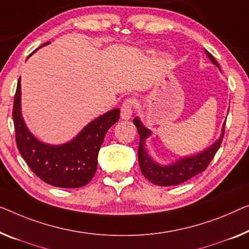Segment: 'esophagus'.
Returning a JSON list of instances; mask_svg holds the SVG:
<instances>
[{
	"mask_svg": "<svg viewBox=\"0 0 249 249\" xmlns=\"http://www.w3.org/2000/svg\"><path fill=\"white\" fill-rule=\"evenodd\" d=\"M135 106V99L129 97L126 98L121 106V116L123 120H129L133 114V108Z\"/></svg>",
	"mask_w": 249,
	"mask_h": 249,
	"instance_id": "34e87169",
	"label": "esophagus"
}]
</instances>
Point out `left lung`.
<instances>
[{
    "label": "left lung",
    "mask_w": 249,
    "mask_h": 249,
    "mask_svg": "<svg viewBox=\"0 0 249 249\" xmlns=\"http://www.w3.org/2000/svg\"><path fill=\"white\" fill-rule=\"evenodd\" d=\"M208 57L210 58V60L213 62L214 65L219 67L216 59L213 58V55L210 53L206 51ZM133 123L135 124L137 127V132L140 134V145L139 151H137V155H139V163H140V169L142 171L143 176L146 178L148 181H151L152 183L161 185V187H170V185H177L184 182L189 179H191L192 177L196 176V174L201 173L202 171L208 168V165L210 164L211 160H213L214 155H216L218 148L220 147L222 137L225 134V125L222 127L221 137L213 145H211L209 148H207L206 151H203L202 153L194 155V157L185 158L182 160L173 163L171 165L163 166L158 164V163L153 162V160L148 157L144 146V141L146 137L151 135V132L148 131L146 127H144L141 123L139 118L135 117L133 120Z\"/></svg>",
    "instance_id": "obj_1"
}]
</instances>
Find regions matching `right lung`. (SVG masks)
I'll return each mask as SVG.
<instances>
[{"label":"right lung","instance_id":"obj_1","mask_svg":"<svg viewBox=\"0 0 249 249\" xmlns=\"http://www.w3.org/2000/svg\"><path fill=\"white\" fill-rule=\"evenodd\" d=\"M50 43L47 42L41 47ZM21 85L18 79L13 103L16 142L32 172L58 188H80L89 183L97 170L98 152L110 126L120 120V109L109 110L89 123L76 139L64 145L41 143L28 131L21 115Z\"/></svg>","mask_w":249,"mask_h":249}]
</instances>
